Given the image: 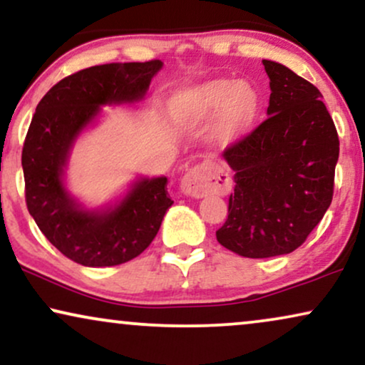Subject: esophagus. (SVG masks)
I'll use <instances>...</instances> for the list:
<instances>
[{
    "label": "esophagus",
    "mask_w": 365,
    "mask_h": 365,
    "mask_svg": "<svg viewBox=\"0 0 365 365\" xmlns=\"http://www.w3.org/2000/svg\"><path fill=\"white\" fill-rule=\"evenodd\" d=\"M182 192L185 195L202 198L207 195H227L232 188V180L225 170L213 163H200L183 175Z\"/></svg>",
    "instance_id": "esophagus-1"
}]
</instances>
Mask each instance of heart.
Listing matches in <instances>:
<instances>
[{"label": "heart", "instance_id": "heart-1", "mask_svg": "<svg viewBox=\"0 0 365 365\" xmlns=\"http://www.w3.org/2000/svg\"><path fill=\"white\" fill-rule=\"evenodd\" d=\"M220 110L215 123V137L230 143L254 123L259 111V93L247 81L218 80L202 86L182 106V115L190 120L207 118Z\"/></svg>", "mask_w": 365, "mask_h": 365}]
</instances>
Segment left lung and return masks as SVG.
<instances>
[{
	"mask_svg": "<svg viewBox=\"0 0 365 365\" xmlns=\"http://www.w3.org/2000/svg\"><path fill=\"white\" fill-rule=\"evenodd\" d=\"M270 78L269 118L225 148L235 172L228 217L217 230L225 249L249 259L290 254L332 202L339 137L322 93L280 63Z\"/></svg>",
	"mask_w": 365,
	"mask_h": 365,
	"instance_id": "obj_1",
	"label": "left lung"
}]
</instances>
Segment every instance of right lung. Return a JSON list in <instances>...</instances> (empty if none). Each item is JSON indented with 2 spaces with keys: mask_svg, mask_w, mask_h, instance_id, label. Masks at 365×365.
I'll return each instance as SVG.
<instances>
[{
  "mask_svg": "<svg viewBox=\"0 0 365 365\" xmlns=\"http://www.w3.org/2000/svg\"><path fill=\"white\" fill-rule=\"evenodd\" d=\"M163 63H108L63 78L43 96L24 138V197L43 235L85 267H113L152 244L173 200L167 177L140 178L123 200L106 210H85L63 183L70 150L101 105L142 100Z\"/></svg>",
  "mask_w": 365,
  "mask_h": 365,
  "instance_id": "add662e5",
  "label": "right lung"
}]
</instances>
